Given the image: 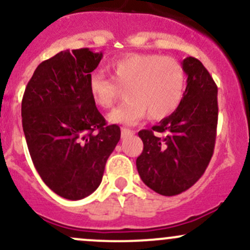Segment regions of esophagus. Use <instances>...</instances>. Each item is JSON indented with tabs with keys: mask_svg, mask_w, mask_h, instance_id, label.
<instances>
[{
	"mask_svg": "<svg viewBox=\"0 0 250 250\" xmlns=\"http://www.w3.org/2000/svg\"><path fill=\"white\" fill-rule=\"evenodd\" d=\"M131 134H134V131L127 129V128H122V129H121V136H122V139L127 138V136L131 135Z\"/></svg>",
	"mask_w": 250,
	"mask_h": 250,
	"instance_id": "34e87169",
	"label": "esophagus"
}]
</instances>
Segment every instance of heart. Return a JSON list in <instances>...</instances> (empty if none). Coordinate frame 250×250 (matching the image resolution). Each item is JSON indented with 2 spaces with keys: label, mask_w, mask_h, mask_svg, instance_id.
Listing matches in <instances>:
<instances>
[{
  "label": "heart",
  "mask_w": 250,
  "mask_h": 250,
  "mask_svg": "<svg viewBox=\"0 0 250 250\" xmlns=\"http://www.w3.org/2000/svg\"><path fill=\"white\" fill-rule=\"evenodd\" d=\"M111 79L94 71L87 89L96 105L108 109L116 102L120 89L125 101L108 115L110 123L136 125L146 116L159 121L179 105L185 86V71L178 60L155 53H128L108 64Z\"/></svg>",
  "instance_id": "heart-1"
}]
</instances>
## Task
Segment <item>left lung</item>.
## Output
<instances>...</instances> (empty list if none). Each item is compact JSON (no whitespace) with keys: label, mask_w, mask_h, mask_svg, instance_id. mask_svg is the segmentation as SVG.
<instances>
[{"label":"left lung","mask_w":250,"mask_h":250,"mask_svg":"<svg viewBox=\"0 0 250 250\" xmlns=\"http://www.w3.org/2000/svg\"><path fill=\"white\" fill-rule=\"evenodd\" d=\"M182 65L188 85L178 108L152 129L139 131L144 150L136 159L138 172L163 196L182 193L202 177L216 141L217 86L198 59L188 57Z\"/></svg>","instance_id":"1"}]
</instances>
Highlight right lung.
<instances>
[{
    "label": "right lung",
    "instance_id": "obj_1",
    "mask_svg": "<svg viewBox=\"0 0 250 250\" xmlns=\"http://www.w3.org/2000/svg\"><path fill=\"white\" fill-rule=\"evenodd\" d=\"M102 57L89 48L59 52L37 67L23 94L22 128L33 164L43 183L70 201L100 186L121 138L119 125H106L87 89Z\"/></svg>",
    "mask_w": 250,
    "mask_h": 250
}]
</instances>
